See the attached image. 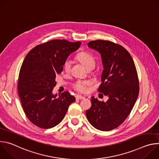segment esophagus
I'll use <instances>...</instances> for the list:
<instances>
[{
	"instance_id": "esophagus-1",
	"label": "esophagus",
	"mask_w": 159,
	"mask_h": 159,
	"mask_svg": "<svg viewBox=\"0 0 159 159\" xmlns=\"http://www.w3.org/2000/svg\"><path fill=\"white\" fill-rule=\"evenodd\" d=\"M75 98L76 99H79V100H81V99H84L85 98L84 96H80V95H77L75 96Z\"/></svg>"
}]
</instances>
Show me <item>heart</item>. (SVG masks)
Wrapping results in <instances>:
<instances>
[{"label": "heart", "mask_w": 159, "mask_h": 159, "mask_svg": "<svg viewBox=\"0 0 159 159\" xmlns=\"http://www.w3.org/2000/svg\"><path fill=\"white\" fill-rule=\"evenodd\" d=\"M76 58L78 61L82 63L88 70L93 69L95 66L96 60L93 55L85 51L79 52L76 55ZM71 69V61L69 60H65L63 64V69L65 72H69ZM90 84V82L88 80H79L76 81L73 84L74 89L76 91L83 93L86 90V87Z\"/></svg>", "instance_id": "heart-1"}]
</instances>
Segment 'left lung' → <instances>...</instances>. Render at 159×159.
I'll return each mask as SVG.
<instances>
[{
  "mask_svg": "<svg viewBox=\"0 0 159 159\" xmlns=\"http://www.w3.org/2000/svg\"><path fill=\"white\" fill-rule=\"evenodd\" d=\"M87 46L101 53L104 69L98 90L109 99L104 102L92 97L86 116L95 128L110 131L124 122L137 99V69L129 52L119 44L98 39L89 42Z\"/></svg>",
  "mask_w": 159,
  "mask_h": 159,
  "instance_id": "obj_1",
  "label": "left lung"
}]
</instances>
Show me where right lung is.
I'll use <instances>...</instances> for the list:
<instances>
[{
	"mask_svg": "<svg viewBox=\"0 0 159 159\" xmlns=\"http://www.w3.org/2000/svg\"><path fill=\"white\" fill-rule=\"evenodd\" d=\"M80 44V41L53 39L37 45L26 56L19 74L17 91L26 117L36 126L48 129L57 126L75 101L69 91L58 97L52 91L63 62Z\"/></svg>",
	"mask_w": 159,
	"mask_h": 159,
	"instance_id": "obj_1",
	"label": "right lung"
}]
</instances>
